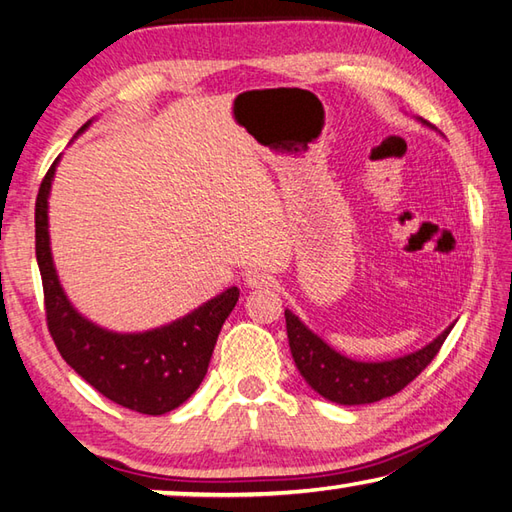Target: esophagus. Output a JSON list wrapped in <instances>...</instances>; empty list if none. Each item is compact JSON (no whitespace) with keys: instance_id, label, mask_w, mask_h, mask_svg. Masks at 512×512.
<instances>
[{"instance_id":"obj_1","label":"esophagus","mask_w":512,"mask_h":512,"mask_svg":"<svg viewBox=\"0 0 512 512\" xmlns=\"http://www.w3.org/2000/svg\"><path fill=\"white\" fill-rule=\"evenodd\" d=\"M245 283L247 287H269L274 283V278L263 272V269H252V272L245 274Z\"/></svg>"}]
</instances>
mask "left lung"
Here are the masks:
<instances>
[{"label": "left lung", "instance_id": "left-lung-1", "mask_svg": "<svg viewBox=\"0 0 512 512\" xmlns=\"http://www.w3.org/2000/svg\"><path fill=\"white\" fill-rule=\"evenodd\" d=\"M417 120L430 127L423 118ZM285 323L289 350H292L298 372L314 392L339 406H365V403L388 399L401 392L428 368V363L435 359L439 347L455 327V323H450L437 339L423 345L421 350L399 356V359L354 361L314 334L292 310H285Z\"/></svg>", "mask_w": 512, "mask_h": 512}]
</instances>
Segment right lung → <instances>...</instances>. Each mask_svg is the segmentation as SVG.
<instances>
[{
    "mask_svg": "<svg viewBox=\"0 0 512 512\" xmlns=\"http://www.w3.org/2000/svg\"><path fill=\"white\" fill-rule=\"evenodd\" d=\"M57 162L60 158L44 176L35 202V256L44 285L48 332L62 359L106 399L140 414L176 410L205 379L220 327L236 307L240 289L229 287L194 312L147 332H113L89 321L66 296L51 254L48 196Z\"/></svg>",
    "mask_w": 512,
    "mask_h": 512,
    "instance_id": "add662e5",
    "label": "right lung"
}]
</instances>
